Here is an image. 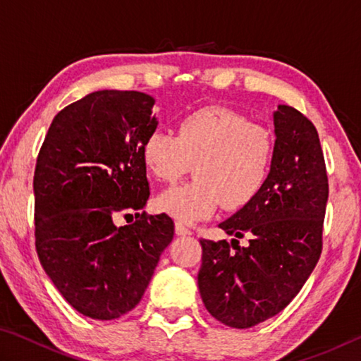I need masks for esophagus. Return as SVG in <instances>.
Listing matches in <instances>:
<instances>
[{
    "label": "esophagus",
    "mask_w": 361,
    "mask_h": 361,
    "mask_svg": "<svg viewBox=\"0 0 361 361\" xmlns=\"http://www.w3.org/2000/svg\"><path fill=\"white\" fill-rule=\"evenodd\" d=\"M175 232H176V235H189V234H191V231H189L186 226H183L181 223H175Z\"/></svg>",
    "instance_id": "34e87169"
}]
</instances>
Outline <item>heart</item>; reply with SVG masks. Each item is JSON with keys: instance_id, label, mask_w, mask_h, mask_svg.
I'll return each instance as SVG.
<instances>
[{"instance_id": "b5f03b06", "label": "heart", "mask_w": 361, "mask_h": 361, "mask_svg": "<svg viewBox=\"0 0 361 361\" xmlns=\"http://www.w3.org/2000/svg\"><path fill=\"white\" fill-rule=\"evenodd\" d=\"M274 156L276 138L267 127L219 106L186 114L176 133L154 129L142 145L145 167L159 181L173 183L194 164L191 183L156 199L159 212L183 224L213 216L219 205L247 207L267 183Z\"/></svg>"}]
</instances>
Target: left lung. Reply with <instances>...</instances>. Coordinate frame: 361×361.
<instances>
[{"label":"left lung","instance_id":"8db88e82","mask_svg":"<svg viewBox=\"0 0 361 361\" xmlns=\"http://www.w3.org/2000/svg\"><path fill=\"white\" fill-rule=\"evenodd\" d=\"M274 133L276 156L262 191L219 223L237 238L248 233L249 245L200 240V298L231 328H252L283 310L322 253L328 176L319 133L288 105L274 111Z\"/></svg>","mask_w":361,"mask_h":361}]
</instances>
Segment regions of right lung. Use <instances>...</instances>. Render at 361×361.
<instances>
[{"label":"right lung","instance_id":"right-lung-1","mask_svg":"<svg viewBox=\"0 0 361 361\" xmlns=\"http://www.w3.org/2000/svg\"><path fill=\"white\" fill-rule=\"evenodd\" d=\"M154 99L97 90L63 108L35 169V237L42 269L79 314L119 319L142 299L173 239L166 213L146 216L142 145L157 127ZM136 223L116 226L118 214Z\"/></svg>","mask_w":361,"mask_h":361}]
</instances>
